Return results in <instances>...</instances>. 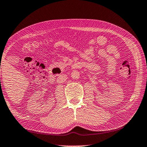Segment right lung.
Instances as JSON below:
<instances>
[{"instance_id": "obj_1", "label": "right lung", "mask_w": 147, "mask_h": 147, "mask_svg": "<svg viewBox=\"0 0 147 147\" xmlns=\"http://www.w3.org/2000/svg\"><path fill=\"white\" fill-rule=\"evenodd\" d=\"M0 80H1V79H0Z\"/></svg>"}]
</instances>
